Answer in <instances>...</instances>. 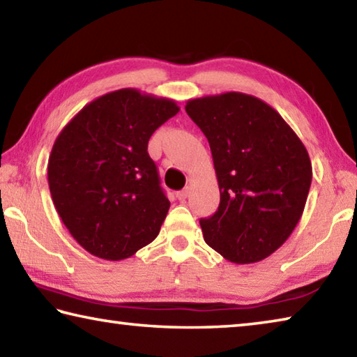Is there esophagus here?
Here are the masks:
<instances>
[{
    "mask_svg": "<svg viewBox=\"0 0 357 357\" xmlns=\"http://www.w3.org/2000/svg\"><path fill=\"white\" fill-rule=\"evenodd\" d=\"M189 192H190V189L189 187H185V189H183V190H179V192H176V198L179 202H184L187 197H189Z\"/></svg>",
    "mask_w": 357,
    "mask_h": 357,
    "instance_id": "1",
    "label": "esophagus"
}]
</instances>
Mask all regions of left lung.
<instances>
[{"instance_id":"left-lung-1","label":"left lung","mask_w":357,"mask_h":357,"mask_svg":"<svg viewBox=\"0 0 357 357\" xmlns=\"http://www.w3.org/2000/svg\"><path fill=\"white\" fill-rule=\"evenodd\" d=\"M185 112L208 138L219 181V208L200 219L204 241L231 263L261 261L301 219L312 184L309 153L253 96H206L187 102Z\"/></svg>"}]
</instances>
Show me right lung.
Here are the masks:
<instances>
[{
    "label": "right lung",
    "mask_w": 357,
    "mask_h": 357,
    "mask_svg": "<svg viewBox=\"0 0 357 357\" xmlns=\"http://www.w3.org/2000/svg\"><path fill=\"white\" fill-rule=\"evenodd\" d=\"M179 107L132 88L83 107L58 135L48 187L66 228L84 250L110 261L157 238L170 202L148 142Z\"/></svg>",
    "instance_id": "1"
}]
</instances>
